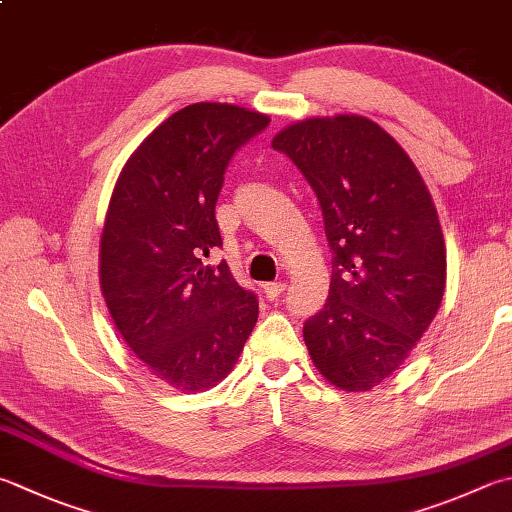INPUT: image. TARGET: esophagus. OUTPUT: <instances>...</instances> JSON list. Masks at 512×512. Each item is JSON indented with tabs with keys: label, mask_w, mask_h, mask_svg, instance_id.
<instances>
[{
	"label": "esophagus",
	"mask_w": 512,
	"mask_h": 512,
	"mask_svg": "<svg viewBox=\"0 0 512 512\" xmlns=\"http://www.w3.org/2000/svg\"><path fill=\"white\" fill-rule=\"evenodd\" d=\"M263 292L269 298V301H274V298L281 296L285 292V283H265L263 285Z\"/></svg>",
	"instance_id": "obj_1"
}]
</instances>
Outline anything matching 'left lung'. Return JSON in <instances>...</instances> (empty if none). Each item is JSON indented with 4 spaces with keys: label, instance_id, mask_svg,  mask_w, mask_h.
Here are the masks:
<instances>
[{
    "label": "left lung",
    "instance_id": "left-lung-1",
    "mask_svg": "<svg viewBox=\"0 0 512 512\" xmlns=\"http://www.w3.org/2000/svg\"><path fill=\"white\" fill-rule=\"evenodd\" d=\"M323 209L334 252L330 298L303 327L316 370L368 392L408 359L446 289V245L421 173L370 118L339 113L278 131Z\"/></svg>",
    "mask_w": 512,
    "mask_h": 512
}]
</instances>
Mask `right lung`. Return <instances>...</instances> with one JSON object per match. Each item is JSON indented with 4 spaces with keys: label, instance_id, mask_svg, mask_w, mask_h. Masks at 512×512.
Segmentation results:
<instances>
[{
    "label": "right lung",
    "instance_id": "obj_1",
    "mask_svg": "<svg viewBox=\"0 0 512 512\" xmlns=\"http://www.w3.org/2000/svg\"><path fill=\"white\" fill-rule=\"evenodd\" d=\"M267 124L236 104H189L140 142L113 187L102 296L124 343L173 390L218 385L256 325V296L200 256L223 245L214 209L231 156Z\"/></svg>",
    "mask_w": 512,
    "mask_h": 512
}]
</instances>
